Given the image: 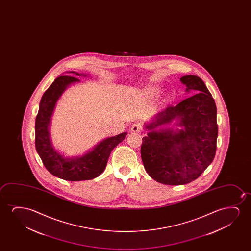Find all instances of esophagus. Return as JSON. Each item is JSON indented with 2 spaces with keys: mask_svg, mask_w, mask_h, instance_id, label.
<instances>
[{
  "mask_svg": "<svg viewBox=\"0 0 251 251\" xmlns=\"http://www.w3.org/2000/svg\"><path fill=\"white\" fill-rule=\"evenodd\" d=\"M141 125L140 124H134L131 127V131L134 132V133H138V132H141Z\"/></svg>",
  "mask_w": 251,
  "mask_h": 251,
  "instance_id": "esophagus-1",
  "label": "esophagus"
}]
</instances>
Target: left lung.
<instances>
[{
  "label": "left lung",
  "mask_w": 251,
  "mask_h": 251,
  "mask_svg": "<svg viewBox=\"0 0 251 251\" xmlns=\"http://www.w3.org/2000/svg\"><path fill=\"white\" fill-rule=\"evenodd\" d=\"M186 92L196 94L169 105L145 124L141 159L148 175L166 185H182L198 178L213 162L217 148V108L202 79L182 76ZM176 121L182 129L167 126Z\"/></svg>",
  "instance_id": "8db88e82"
}]
</instances>
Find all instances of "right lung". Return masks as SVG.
Here are the masks:
<instances>
[{
	"mask_svg": "<svg viewBox=\"0 0 251 251\" xmlns=\"http://www.w3.org/2000/svg\"><path fill=\"white\" fill-rule=\"evenodd\" d=\"M68 74L86 77L85 74L69 71ZM79 79L70 75L59 76L45 91L39 103L35 122V146L45 168L56 177L66 181H85L96 178L102 174L110 152L126 138L127 132L103 139L85 154L66 157L52 144L50 126L55 104L67 88Z\"/></svg>",
	"mask_w": 251,
	"mask_h": 251,
	"instance_id": "1",
	"label": "right lung"
}]
</instances>
